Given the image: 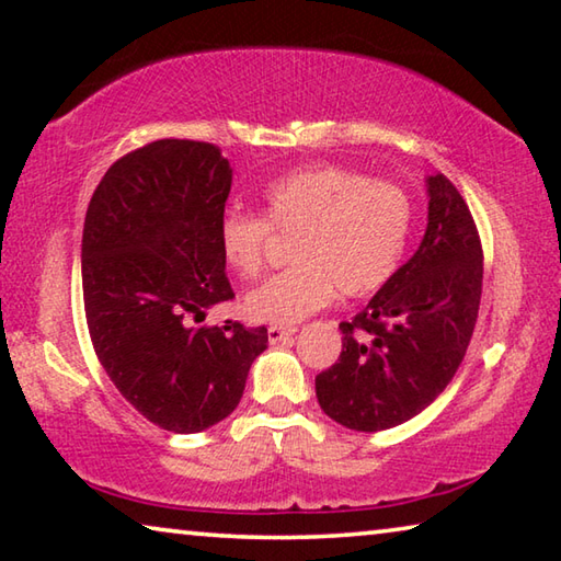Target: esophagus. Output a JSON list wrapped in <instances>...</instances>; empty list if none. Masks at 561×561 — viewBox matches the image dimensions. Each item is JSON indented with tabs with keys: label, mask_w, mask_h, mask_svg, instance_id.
<instances>
[{
	"label": "esophagus",
	"mask_w": 561,
	"mask_h": 561,
	"mask_svg": "<svg viewBox=\"0 0 561 561\" xmlns=\"http://www.w3.org/2000/svg\"><path fill=\"white\" fill-rule=\"evenodd\" d=\"M297 334V329L294 327H270L267 329V336H270V344H279V341H287Z\"/></svg>",
	"instance_id": "34e87169"
}]
</instances>
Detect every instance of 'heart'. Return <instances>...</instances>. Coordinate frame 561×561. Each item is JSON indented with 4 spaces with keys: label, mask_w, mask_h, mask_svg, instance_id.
I'll use <instances>...</instances> for the list:
<instances>
[{
    "label": "heart",
    "mask_w": 561,
    "mask_h": 561,
    "mask_svg": "<svg viewBox=\"0 0 561 561\" xmlns=\"http://www.w3.org/2000/svg\"><path fill=\"white\" fill-rule=\"evenodd\" d=\"M413 227L403 187L366 180L341 165H307L264 187L262 217L227 213L217 240L227 267L257 277L272 232H297L294 267L274 274L244 297V314L257 324L294 327L334 299L368 297L401 267Z\"/></svg>",
    "instance_id": "obj_1"
}]
</instances>
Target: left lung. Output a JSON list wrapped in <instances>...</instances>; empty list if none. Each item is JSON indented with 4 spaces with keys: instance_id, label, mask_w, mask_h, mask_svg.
<instances>
[{
    "instance_id": "left-lung-1",
    "label": "left lung",
    "mask_w": 561,
    "mask_h": 561,
    "mask_svg": "<svg viewBox=\"0 0 561 561\" xmlns=\"http://www.w3.org/2000/svg\"><path fill=\"white\" fill-rule=\"evenodd\" d=\"M428 197L421 247L360 314L341 321V356L317 376L319 405L351 431L411 421L445 391L470 346L482 294L478 225L443 173L428 178Z\"/></svg>"
}]
</instances>
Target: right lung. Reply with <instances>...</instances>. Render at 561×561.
I'll use <instances>...</instances> for the list:
<instances>
[{
    "mask_svg": "<svg viewBox=\"0 0 561 561\" xmlns=\"http://www.w3.org/2000/svg\"><path fill=\"white\" fill-rule=\"evenodd\" d=\"M232 170L213 144L163 138L118 158L81 240L83 311L113 386L170 433H197L240 403L267 329L195 327L234 299L217 227Z\"/></svg>",
    "mask_w": 561,
    "mask_h": 561,
    "instance_id": "add662e5",
    "label": "right lung"
}]
</instances>
